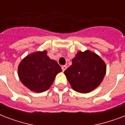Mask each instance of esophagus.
<instances>
[{
  "mask_svg": "<svg viewBox=\"0 0 125 125\" xmlns=\"http://www.w3.org/2000/svg\"><path fill=\"white\" fill-rule=\"evenodd\" d=\"M67 67L66 65H62V69L63 71H64L66 70Z\"/></svg>",
  "mask_w": 125,
  "mask_h": 125,
  "instance_id": "34e87169",
  "label": "esophagus"
}]
</instances>
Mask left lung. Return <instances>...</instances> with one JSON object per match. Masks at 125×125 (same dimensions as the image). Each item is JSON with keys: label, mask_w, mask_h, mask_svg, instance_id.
Listing matches in <instances>:
<instances>
[{"label": "left lung", "mask_w": 125, "mask_h": 125, "mask_svg": "<svg viewBox=\"0 0 125 125\" xmlns=\"http://www.w3.org/2000/svg\"><path fill=\"white\" fill-rule=\"evenodd\" d=\"M106 73V63L99 55L87 50L78 51L72 60V65L64 71L73 90L87 93L103 82Z\"/></svg>", "instance_id": "1"}]
</instances>
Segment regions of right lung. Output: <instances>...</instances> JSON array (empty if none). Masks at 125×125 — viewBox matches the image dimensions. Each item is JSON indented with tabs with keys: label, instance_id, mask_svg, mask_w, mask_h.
<instances>
[{
	"label": "right lung",
	"instance_id": "right-lung-1",
	"mask_svg": "<svg viewBox=\"0 0 125 125\" xmlns=\"http://www.w3.org/2000/svg\"><path fill=\"white\" fill-rule=\"evenodd\" d=\"M62 71L56 61L46 51H37L22 59L18 66L21 82L31 91L42 93L49 89L58 73Z\"/></svg>",
	"mask_w": 125,
	"mask_h": 125
}]
</instances>
